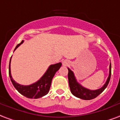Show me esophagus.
Segmentation results:
<instances>
[{
	"mask_svg": "<svg viewBox=\"0 0 120 120\" xmlns=\"http://www.w3.org/2000/svg\"><path fill=\"white\" fill-rule=\"evenodd\" d=\"M64 64H65V65H67V62H66V61H64Z\"/></svg>",
	"mask_w": 120,
	"mask_h": 120,
	"instance_id": "esophagus-1",
	"label": "esophagus"
}]
</instances>
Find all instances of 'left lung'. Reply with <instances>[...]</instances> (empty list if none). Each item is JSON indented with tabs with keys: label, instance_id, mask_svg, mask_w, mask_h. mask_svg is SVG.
<instances>
[{
	"label": "left lung",
	"instance_id": "1",
	"mask_svg": "<svg viewBox=\"0 0 120 120\" xmlns=\"http://www.w3.org/2000/svg\"><path fill=\"white\" fill-rule=\"evenodd\" d=\"M68 71H69L68 79H69V87H70L72 94L76 97L81 98L83 100H92V99L96 98L99 95L107 86L110 81L111 75V64L110 63L109 74L105 83L102 87L98 90H91L83 87L82 85H81L77 81L73 72L69 68H68Z\"/></svg>",
	"mask_w": 120,
	"mask_h": 120
}]
</instances>
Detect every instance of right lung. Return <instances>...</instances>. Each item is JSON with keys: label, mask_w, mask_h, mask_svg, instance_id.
I'll return each mask as SVG.
<instances>
[{"label": "right lung", "mask_w": 120, "mask_h": 120, "mask_svg": "<svg viewBox=\"0 0 120 120\" xmlns=\"http://www.w3.org/2000/svg\"><path fill=\"white\" fill-rule=\"evenodd\" d=\"M23 42V41H22L21 43L18 44L14 51H15L16 49ZM11 58L9 65V74L11 81L13 83V86L18 91V92H19L23 96L29 98H41L48 94L53 78L55 76L56 71H58L60 67L62 66V63L60 62L56 64L51 65L39 80L32 85L25 86V85H21L18 84L12 78L11 74Z\"/></svg>", "instance_id": "add662e5"}]
</instances>
